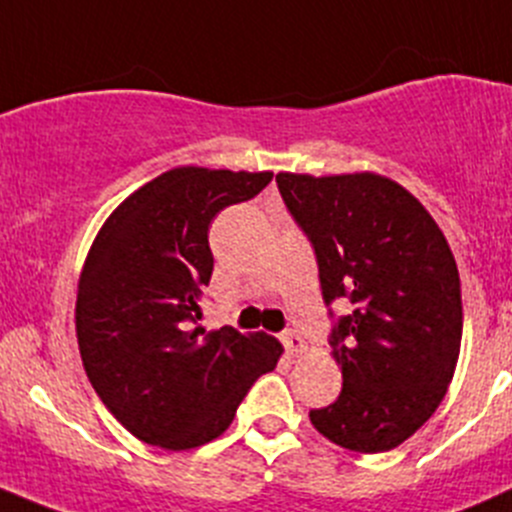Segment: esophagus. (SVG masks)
Wrapping results in <instances>:
<instances>
[{
	"mask_svg": "<svg viewBox=\"0 0 512 512\" xmlns=\"http://www.w3.org/2000/svg\"><path fill=\"white\" fill-rule=\"evenodd\" d=\"M280 342L285 344L287 354H302L304 352V342H302V337H299L297 329H285V332L280 334Z\"/></svg>",
	"mask_w": 512,
	"mask_h": 512,
	"instance_id": "1",
	"label": "esophagus"
}]
</instances>
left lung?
I'll use <instances>...</instances> for the list:
<instances>
[{"mask_svg":"<svg viewBox=\"0 0 512 512\" xmlns=\"http://www.w3.org/2000/svg\"><path fill=\"white\" fill-rule=\"evenodd\" d=\"M277 188L314 250L344 379L309 421L349 451H391L433 416L456 371L463 307L451 247L414 195L381 175L280 173ZM337 298L353 312L337 318Z\"/></svg>","mask_w":512,"mask_h":512,"instance_id":"left-lung-1","label":"left lung"}]
</instances>
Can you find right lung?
Masks as SVG:
<instances>
[{
	"label": "right lung",
	"mask_w": 512,
	"mask_h": 512,
	"mask_svg": "<svg viewBox=\"0 0 512 512\" xmlns=\"http://www.w3.org/2000/svg\"><path fill=\"white\" fill-rule=\"evenodd\" d=\"M272 173L173 168L123 200L86 257L76 334L91 386L143 443L185 451L213 441L282 347L198 327L213 277L215 215L252 200Z\"/></svg>",
	"instance_id": "obj_1"
}]
</instances>
